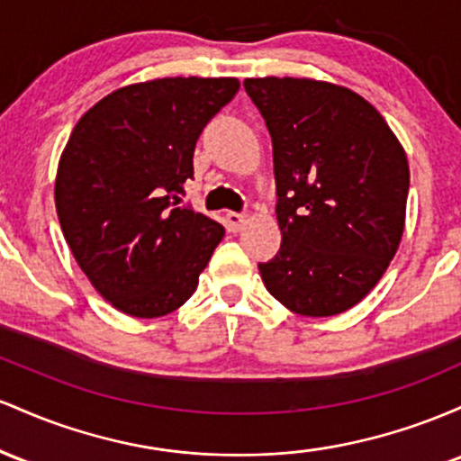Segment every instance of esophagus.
Segmentation results:
<instances>
[{"instance_id":"esophagus-1","label":"esophagus","mask_w":461,"mask_h":461,"mask_svg":"<svg viewBox=\"0 0 461 461\" xmlns=\"http://www.w3.org/2000/svg\"><path fill=\"white\" fill-rule=\"evenodd\" d=\"M224 220H226V226H229V230H232V232L241 230V229H244V224H246V215L235 213V211H229Z\"/></svg>"}]
</instances>
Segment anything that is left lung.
I'll use <instances>...</instances> for the list:
<instances>
[{
    "mask_svg": "<svg viewBox=\"0 0 461 461\" xmlns=\"http://www.w3.org/2000/svg\"><path fill=\"white\" fill-rule=\"evenodd\" d=\"M272 134L281 252L261 263L283 307L348 312L372 292L405 230L410 163L359 93L312 77H246Z\"/></svg>",
    "mask_w": 461,
    "mask_h": 461,
    "instance_id": "obj_1",
    "label": "left lung"
}]
</instances>
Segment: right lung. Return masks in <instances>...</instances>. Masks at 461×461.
I'll return each mask as SVG.
<instances>
[{
	"label": "right lung",
	"instance_id": "right-lung-1",
	"mask_svg": "<svg viewBox=\"0 0 461 461\" xmlns=\"http://www.w3.org/2000/svg\"><path fill=\"white\" fill-rule=\"evenodd\" d=\"M237 91V77H157L108 93L76 123L56 213L76 263L117 312H176L224 240V226L180 195L200 132Z\"/></svg>",
	"mask_w": 461,
	"mask_h": 461
}]
</instances>
